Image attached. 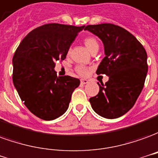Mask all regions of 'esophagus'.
Masks as SVG:
<instances>
[{"mask_svg":"<svg viewBox=\"0 0 158 158\" xmlns=\"http://www.w3.org/2000/svg\"><path fill=\"white\" fill-rule=\"evenodd\" d=\"M88 82V80L87 79H81V84L84 85V84H87Z\"/></svg>","mask_w":158,"mask_h":158,"instance_id":"esophagus-1","label":"esophagus"}]
</instances>
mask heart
Wrapping results in <instances>:
<instances>
[{
	"label": "heart",
	"instance_id": "b5f03b06",
	"mask_svg": "<svg viewBox=\"0 0 158 158\" xmlns=\"http://www.w3.org/2000/svg\"><path fill=\"white\" fill-rule=\"evenodd\" d=\"M83 42H84L85 46L87 47V48L90 51V52H93L94 51L95 49L99 48V43H98V41L95 39L94 37L93 36H87L83 39ZM70 51L67 52V54H69ZM76 71L79 75L81 76H86L88 72V69L84 65H81V64H79L76 67Z\"/></svg>",
	"mask_w": 158,
	"mask_h": 158
}]
</instances>
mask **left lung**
<instances>
[{
    "label": "left lung",
    "mask_w": 158,
    "mask_h": 158,
    "mask_svg": "<svg viewBox=\"0 0 158 158\" xmlns=\"http://www.w3.org/2000/svg\"><path fill=\"white\" fill-rule=\"evenodd\" d=\"M88 31L101 39L106 57L96 71L109 77L99 84L98 94L89 99L99 116L114 119L134 106L140 94L148 70L147 53L139 41L127 30L112 23L87 25Z\"/></svg>",
    "instance_id": "left-lung-1"
}]
</instances>
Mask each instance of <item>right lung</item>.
Here are the masks:
<instances>
[{
    "label": "right lung",
    "instance_id": "right-lung-1",
    "mask_svg": "<svg viewBox=\"0 0 158 158\" xmlns=\"http://www.w3.org/2000/svg\"><path fill=\"white\" fill-rule=\"evenodd\" d=\"M60 23L35 28L23 38L13 59V81L20 99L42 120L58 118L69 107L80 80L58 77L55 62L66 58L71 43L84 29Z\"/></svg>",
    "mask_w": 158,
    "mask_h": 158
}]
</instances>
